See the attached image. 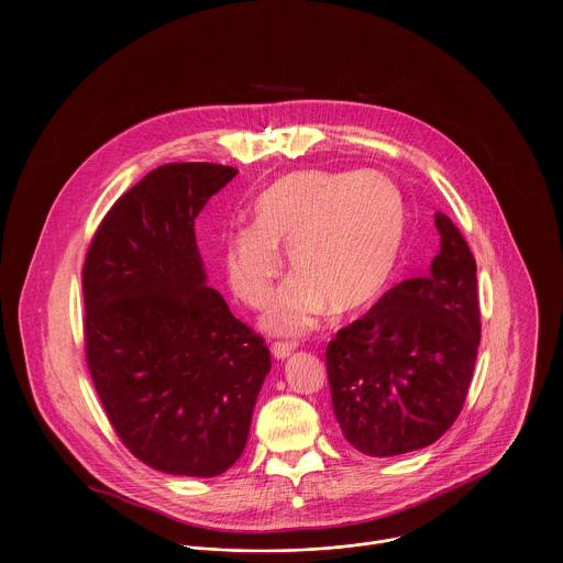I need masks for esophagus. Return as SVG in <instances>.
I'll list each match as a JSON object with an SVG mask.
<instances>
[{
  "instance_id": "esophagus-1",
  "label": "esophagus",
  "mask_w": 563,
  "mask_h": 563,
  "mask_svg": "<svg viewBox=\"0 0 563 563\" xmlns=\"http://www.w3.org/2000/svg\"><path fill=\"white\" fill-rule=\"evenodd\" d=\"M295 349H297V344H292V342H275L271 346V353H273L275 360H286V357L292 355Z\"/></svg>"
}]
</instances>
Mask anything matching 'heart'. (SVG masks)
<instances>
[{
    "label": "heart",
    "instance_id": "b5f03b06",
    "mask_svg": "<svg viewBox=\"0 0 563 563\" xmlns=\"http://www.w3.org/2000/svg\"><path fill=\"white\" fill-rule=\"evenodd\" d=\"M253 221L228 232L223 266L242 301L262 308L284 266L279 249H288L295 275L264 317L273 333L308 331L327 310L353 314L373 306L401 260V190L377 170L282 175L257 195Z\"/></svg>",
    "mask_w": 563,
    "mask_h": 563
}]
</instances>
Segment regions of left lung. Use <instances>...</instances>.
I'll list each match as a JSON object with an SVG mask.
<instances>
[{"instance_id": "obj_1", "label": "left lung", "mask_w": 563, "mask_h": 563, "mask_svg": "<svg viewBox=\"0 0 563 563\" xmlns=\"http://www.w3.org/2000/svg\"><path fill=\"white\" fill-rule=\"evenodd\" d=\"M440 253L429 275L390 288L327 344L331 407L342 435L371 457L433 444L460 416L482 324L477 262L435 212Z\"/></svg>"}]
</instances>
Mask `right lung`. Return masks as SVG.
I'll return each mask as SVG.
<instances>
[{"label":"right lung","mask_w":563,"mask_h":563,"mask_svg":"<svg viewBox=\"0 0 563 563\" xmlns=\"http://www.w3.org/2000/svg\"><path fill=\"white\" fill-rule=\"evenodd\" d=\"M239 168L164 164L106 214L84 262L86 362L121 442L177 477H217L249 438L271 353L208 286L195 219Z\"/></svg>","instance_id":"right-lung-1"}]
</instances>
